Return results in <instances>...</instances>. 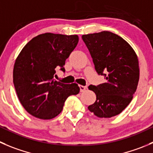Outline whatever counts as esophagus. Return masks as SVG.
<instances>
[{
	"label": "esophagus",
	"instance_id": "esophagus-1",
	"mask_svg": "<svg viewBox=\"0 0 153 153\" xmlns=\"http://www.w3.org/2000/svg\"><path fill=\"white\" fill-rule=\"evenodd\" d=\"M79 88H80V91H81V92H84V91H85L86 90H87V87H86V86L79 85Z\"/></svg>",
	"mask_w": 153,
	"mask_h": 153
}]
</instances>
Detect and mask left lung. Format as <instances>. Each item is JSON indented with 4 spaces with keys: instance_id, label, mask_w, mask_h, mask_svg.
<instances>
[{
    "instance_id": "left-lung-1",
    "label": "left lung",
    "mask_w": 153,
    "mask_h": 153,
    "mask_svg": "<svg viewBox=\"0 0 153 153\" xmlns=\"http://www.w3.org/2000/svg\"><path fill=\"white\" fill-rule=\"evenodd\" d=\"M82 39L96 72L106 79L98 86H89L96 95L89 111L100 118L118 115L129 105L137 90L140 76L137 54L125 39L109 31L83 35Z\"/></svg>"
}]
</instances>
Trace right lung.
Returning <instances> with one entry per match:
<instances>
[{
  "mask_svg": "<svg viewBox=\"0 0 153 153\" xmlns=\"http://www.w3.org/2000/svg\"><path fill=\"white\" fill-rule=\"evenodd\" d=\"M78 42V35L45 33L22 48L13 68V83L19 101L32 116L51 120L63 110L65 101L80 91L75 83L55 81L56 69L63 66Z\"/></svg>",
  "mask_w": 153,
  "mask_h": 153,
  "instance_id": "1",
  "label": "right lung"
}]
</instances>
